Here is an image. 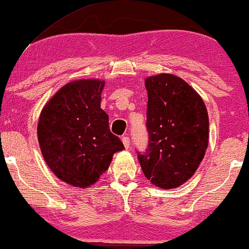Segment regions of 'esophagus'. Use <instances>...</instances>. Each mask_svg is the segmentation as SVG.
I'll use <instances>...</instances> for the list:
<instances>
[{
    "instance_id": "1",
    "label": "esophagus",
    "mask_w": 249,
    "mask_h": 249,
    "mask_svg": "<svg viewBox=\"0 0 249 249\" xmlns=\"http://www.w3.org/2000/svg\"><path fill=\"white\" fill-rule=\"evenodd\" d=\"M122 142H124L125 149H128L129 146H130V138L128 136H124V137H122Z\"/></svg>"
}]
</instances>
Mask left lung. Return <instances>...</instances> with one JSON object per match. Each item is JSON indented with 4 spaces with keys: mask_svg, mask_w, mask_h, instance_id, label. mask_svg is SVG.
Here are the masks:
<instances>
[{
    "mask_svg": "<svg viewBox=\"0 0 249 249\" xmlns=\"http://www.w3.org/2000/svg\"><path fill=\"white\" fill-rule=\"evenodd\" d=\"M147 89L148 145L137 152L152 183L176 188L198 168L209 144V115L198 94L181 78L169 73L145 80Z\"/></svg>",
    "mask_w": 249,
    "mask_h": 249,
    "instance_id": "8db88e82",
    "label": "left lung"
}]
</instances>
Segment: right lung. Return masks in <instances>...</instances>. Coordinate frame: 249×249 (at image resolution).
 <instances>
[{"label": "right lung", "instance_id": "add662e5", "mask_svg": "<svg viewBox=\"0 0 249 249\" xmlns=\"http://www.w3.org/2000/svg\"><path fill=\"white\" fill-rule=\"evenodd\" d=\"M104 81L87 79L63 86L40 113L37 135L44 160L57 178L86 188L108 169L124 148L110 131L101 108Z\"/></svg>", "mask_w": 249, "mask_h": 249}]
</instances>
